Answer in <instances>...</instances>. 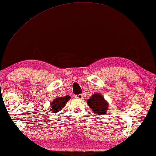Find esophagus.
I'll use <instances>...</instances> for the list:
<instances>
[{
	"mask_svg": "<svg viewBox=\"0 0 156 156\" xmlns=\"http://www.w3.org/2000/svg\"><path fill=\"white\" fill-rule=\"evenodd\" d=\"M83 98V96L82 94H79L77 95H75V99H82Z\"/></svg>",
	"mask_w": 156,
	"mask_h": 156,
	"instance_id": "1",
	"label": "esophagus"
}]
</instances>
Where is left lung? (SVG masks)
I'll return each mask as SVG.
<instances>
[{
  "label": "left lung",
  "mask_w": 156,
  "mask_h": 156,
  "mask_svg": "<svg viewBox=\"0 0 156 156\" xmlns=\"http://www.w3.org/2000/svg\"><path fill=\"white\" fill-rule=\"evenodd\" d=\"M87 103L90 108L97 115H103L107 114L109 107V103L100 93H93L89 99H87Z\"/></svg>",
  "instance_id": "left-lung-1"
}]
</instances>
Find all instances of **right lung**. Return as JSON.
<instances>
[{
	"instance_id": "right-lung-1",
	"label": "right lung",
	"mask_w": 156,
	"mask_h": 156,
	"mask_svg": "<svg viewBox=\"0 0 156 156\" xmlns=\"http://www.w3.org/2000/svg\"><path fill=\"white\" fill-rule=\"evenodd\" d=\"M71 99L70 96L66 95L65 97H58L54 99L50 105V112L53 113H56L59 112L66 105L67 102Z\"/></svg>"
}]
</instances>
